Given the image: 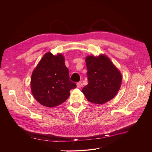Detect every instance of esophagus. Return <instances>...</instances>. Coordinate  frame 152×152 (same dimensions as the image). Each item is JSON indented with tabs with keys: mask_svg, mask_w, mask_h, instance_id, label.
Wrapping results in <instances>:
<instances>
[{
	"mask_svg": "<svg viewBox=\"0 0 152 152\" xmlns=\"http://www.w3.org/2000/svg\"><path fill=\"white\" fill-rule=\"evenodd\" d=\"M82 86H83L82 82H79L77 83V87H78V88H80V87H81Z\"/></svg>",
	"mask_w": 152,
	"mask_h": 152,
	"instance_id": "obj_1",
	"label": "esophagus"
}]
</instances>
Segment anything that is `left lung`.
<instances>
[{
	"mask_svg": "<svg viewBox=\"0 0 152 152\" xmlns=\"http://www.w3.org/2000/svg\"><path fill=\"white\" fill-rule=\"evenodd\" d=\"M88 84L83 93L89 102L103 104L115 97L122 81V75L105 55H91L86 58Z\"/></svg>",
	"mask_w": 152,
	"mask_h": 152,
	"instance_id": "8db88e82",
	"label": "left lung"
}]
</instances>
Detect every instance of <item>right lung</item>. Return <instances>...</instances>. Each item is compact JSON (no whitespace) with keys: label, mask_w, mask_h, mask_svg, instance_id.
Here are the masks:
<instances>
[{"label":"right lung","mask_w":152,"mask_h":152,"mask_svg":"<svg viewBox=\"0 0 152 152\" xmlns=\"http://www.w3.org/2000/svg\"><path fill=\"white\" fill-rule=\"evenodd\" d=\"M76 84L69 80V70L63 55L46 53L33 72L31 89L34 97L47 107L58 106L69 96Z\"/></svg>","instance_id":"1"}]
</instances>
